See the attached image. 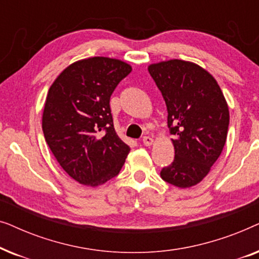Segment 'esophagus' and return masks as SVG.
<instances>
[{
	"label": "esophagus",
	"instance_id": "34e87169",
	"mask_svg": "<svg viewBox=\"0 0 259 259\" xmlns=\"http://www.w3.org/2000/svg\"><path fill=\"white\" fill-rule=\"evenodd\" d=\"M153 138H151V137H144V139H143V143H144V145L145 146H152V145H153Z\"/></svg>",
	"mask_w": 259,
	"mask_h": 259
}]
</instances>
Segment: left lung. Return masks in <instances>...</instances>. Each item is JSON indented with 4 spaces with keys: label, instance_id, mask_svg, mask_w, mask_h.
I'll list each match as a JSON object with an SVG mask.
<instances>
[{
    "label": "left lung",
    "instance_id": "obj_1",
    "mask_svg": "<svg viewBox=\"0 0 259 259\" xmlns=\"http://www.w3.org/2000/svg\"><path fill=\"white\" fill-rule=\"evenodd\" d=\"M167 107L175 136V160L161 178L180 189L199 184L224 148L230 121L228 102L213 76L197 63L167 60L148 66Z\"/></svg>",
    "mask_w": 259,
    "mask_h": 259
}]
</instances>
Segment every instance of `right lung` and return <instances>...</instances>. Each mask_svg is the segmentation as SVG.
Instances as JSON below:
<instances>
[{"label": "right lung", "instance_id": "right-lung-1", "mask_svg": "<svg viewBox=\"0 0 259 259\" xmlns=\"http://www.w3.org/2000/svg\"><path fill=\"white\" fill-rule=\"evenodd\" d=\"M131 72L121 60L94 56L69 65L49 88L42 114L45 139L67 175L82 185L108 182L130 153L113 126L109 99Z\"/></svg>", "mask_w": 259, "mask_h": 259}]
</instances>
